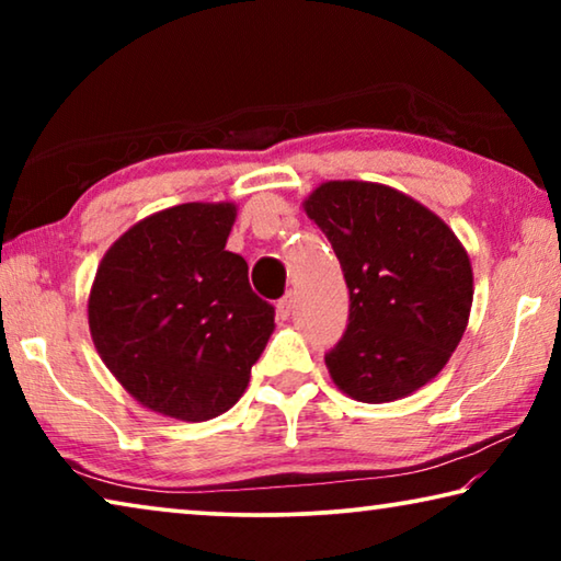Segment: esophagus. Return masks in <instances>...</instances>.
<instances>
[{"label":"esophagus","instance_id":"esophagus-1","mask_svg":"<svg viewBox=\"0 0 561 561\" xmlns=\"http://www.w3.org/2000/svg\"><path fill=\"white\" fill-rule=\"evenodd\" d=\"M291 309H294V294H284V297L277 301V314L279 319H289L291 317Z\"/></svg>","mask_w":561,"mask_h":561}]
</instances>
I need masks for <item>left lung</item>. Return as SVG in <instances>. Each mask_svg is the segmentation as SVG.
Returning a JSON list of instances; mask_svg holds the SVG:
<instances>
[{
    "label": "left lung",
    "mask_w": 561,
    "mask_h": 561,
    "mask_svg": "<svg viewBox=\"0 0 561 561\" xmlns=\"http://www.w3.org/2000/svg\"><path fill=\"white\" fill-rule=\"evenodd\" d=\"M304 210L329 237L348 287V324L327 351L334 383L388 403L440 374L472 307V270L458 237L393 187L334 180Z\"/></svg>",
    "instance_id": "8db88e82"
}]
</instances>
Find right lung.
<instances>
[{
	"label": "right lung",
	"instance_id": "obj_1",
	"mask_svg": "<svg viewBox=\"0 0 561 561\" xmlns=\"http://www.w3.org/2000/svg\"><path fill=\"white\" fill-rule=\"evenodd\" d=\"M234 205L185 203L146 217L103 257L89 327L123 388L180 421H210L250 383L274 329L247 262L225 250Z\"/></svg>",
	"mask_w": 561,
	"mask_h": 561
}]
</instances>
